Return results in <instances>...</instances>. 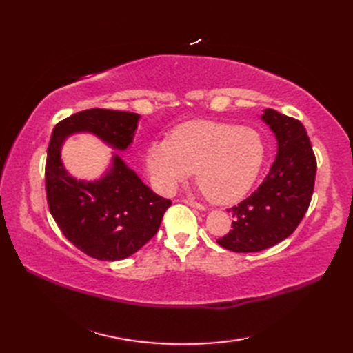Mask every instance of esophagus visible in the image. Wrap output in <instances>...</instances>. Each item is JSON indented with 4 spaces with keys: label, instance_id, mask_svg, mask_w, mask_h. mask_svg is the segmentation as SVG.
<instances>
[{
    "label": "esophagus",
    "instance_id": "obj_1",
    "mask_svg": "<svg viewBox=\"0 0 353 353\" xmlns=\"http://www.w3.org/2000/svg\"><path fill=\"white\" fill-rule=\"evenodd\" d=\"M184 203H185V205L191 206V208H196V209H199V210H205V206H201L200 203H197V201H194V200H184Z\"/></svg>",
    "mask_w": 353,
    "mask_h": 353
}]
</instances>
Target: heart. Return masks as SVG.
<instances>
[{"label": "heart", "instance_id": "heart-1", "mask_svg": "<svg viewBox=\"0 0 353 353\" xmlns=\"http://www.w3.org/2000/svg\"><path fill=\"white\" fill-rule=\"evenodd\" d=\"M263 160V140L252 128L193 121L175 128L169 140L148 145L145 168L160 193L172 191L196 170L205 196L230 205L252 188Z\"/></svg>", "mask_w": 353, "mask_h": 353}]
</instances>
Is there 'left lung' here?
I'll use <instances>...</instances> for the list:
<instances>
[{
	"label": "left lung",
	"instance_id": "left-lung-1",
	"mask_svg": "<svg viewBox=\"0 0 353 353\" xmlns=\"http://www.w3.org/2000/svg\"><path fill=\"white\" fill-rule=\"evenodd\" d=\"M261 119L275 135V160L258 190L228 209L232 230L216 240L237 253L261 252L287 239L305 216L314 193L316 160L305 126L272 109Z\"/></svg>",
	"mask_w": 353,
	"mask_h": 353
}]
</instances>
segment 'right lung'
<instances>
[{"mask_svg": "<svg viewBox=\"0 0 353 353\" xmlns=\"http://www.w3.org/2000/svg\"><path fill=\"white\" fill-rule=\"evenodd\" d=\"M140 114L90 109L59 122L51 134L46 163V190L52 218L65 237L99 261H122L157 232L170 200L148 188L119 154L94 181L72 176L61 160L70 135L88 132L113 150L125 152L134 140Z\"/></svg>", "mask_w": 353, "mask_h": 353, "instance_id": "obj_1", "label": "right lung"}]
</instances>
